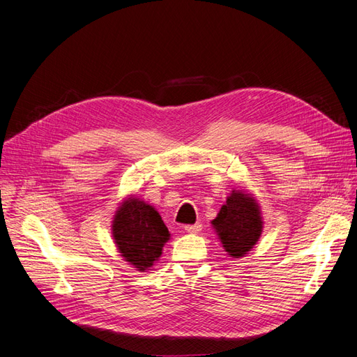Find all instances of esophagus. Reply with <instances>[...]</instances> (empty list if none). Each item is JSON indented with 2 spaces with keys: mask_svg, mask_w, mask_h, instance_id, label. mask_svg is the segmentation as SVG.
<instances>
[{
  "mask_svg": "<svg viewBox=\"0 0 357 357\" xmlns=\"http://www.w3.org/2000/svg\"><path fill=\"white\" fill-rule=\"evenodd\" d=\"M202 228L201 223H195V225H186L185 226V231L189 232V234H198Z\"/></svg>",
  "mask_w": 357,
  "mask_h": 357,
  "instance_id": "34e87169",
  "label": "esophagus"
}]
</instances>
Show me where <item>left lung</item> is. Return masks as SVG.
<instances>
[{
	"label": "left lung",
	"mask_w": 357,
	"mask_h": 357,
	"mask_svg": "<svg viewBox=\"0 0 357 357\" xmlns=\"http://www.w3.org/2000/svg\"><path fill=\"white\" fill-rule=\"evenodd\" d=\"M215 232L232 257L250 252L262 234V218L256 201L243 192H232L213 222Z\"/></svg>",
	"instance_id": "8db88e82"
}]
</instances>
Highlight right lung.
<instances>
[{
  "mask_svg": "<svg viewBox=\"0 0 357 357\" xmlns=\"http://www.w3.org/2000/svg\"><path fill=\"white\" fill-rule=\"evenodd\" d=\"M113 236L125 261L144 271L162 255L169 232L153 207L138 198H129L116 213Z\"/></svg>",
  "mask_w": 357,
  "mask_h": 357,
  "instance_id": "add662e5",
  "label": "right lung"
}]
</instances>
